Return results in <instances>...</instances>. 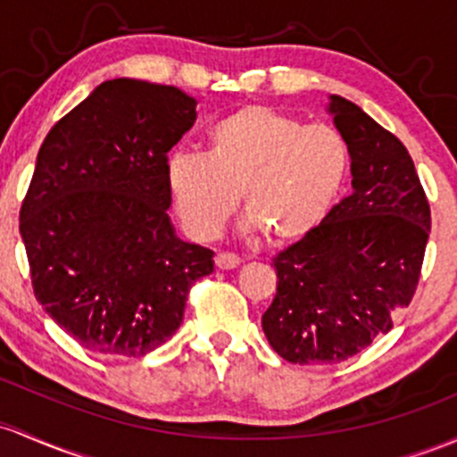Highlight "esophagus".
Listing matches in <instances>:
<instances>
[{
	"instance_id": "34e87169",
	"label": "esophagus",
	"mask_w": 457,
	"mask_h": 457,
	"mask_svg": "<svg viewBox=\"0 0 457 457\" xmlns=\"http://www.w3.org/2000/svg\"><path fill=\"white\" fill-rule=\"evenodd\" d=\"M214 264H217V269L220 270H232L240 264V258L234 253H217L214 255Z\"/></svg>"
}]
</instances>
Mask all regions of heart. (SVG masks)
I'll return each instance as SVG.
<instances>
[{
  "mask_svg": "<svg viewBox=\"0 0 457 457\" xmlns=\"http://www.w3.org/2000/svg\"><path fill=\"white\" fill-rule=\"evenodd\" d=\"M205 155L173 154L167 188L184 229L217 237L237 210L275 247L302 243L325 223L349 171V145L332 125H303L270 106H243L219 119Z\"/></svg>",
  "mask_w": 457,
  "mask_h": 457,
  "instance_id": "heart-1",
  "label": "heart"
}]
</instances>
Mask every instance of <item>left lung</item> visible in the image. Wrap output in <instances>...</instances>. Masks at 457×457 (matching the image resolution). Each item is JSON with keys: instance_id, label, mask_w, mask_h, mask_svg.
Returning a JSON list of instances; mask_svg holds the SVG:
<instances>
[{"instance_id": "1", "label": "left lung", "mask_w": 457, "mask_h": 457, "mask_svg": "<svg viewBox=\"0 0 457 457\" xmlns=\"http://www.w3.org/2000/svg\"><path fill=\"white\" fill-rule=\"evenodd\" d=\"M328 114L349 145L351 195L273 260L269 345L295 364H338L390 332L419 284L429 204L403 143L340 95Z\"/></svg>"}]
</instances>
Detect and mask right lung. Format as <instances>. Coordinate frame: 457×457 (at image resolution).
Instances as JSON below:
<instances>
[{
	"instance_id": "add662e5",
	"label": "right lung",
	"mask_w": 457,
	"mask_h": 457,
	"mask_svg": "<svg viewBox=\"0 0 457 457\" xmlns=\"http://www.w3.org/2000/svg\"><path fill=\"white\" fill-rule=\"evenodd\" d=\"M184 90L117 78L49 129L19 214L34 295L84 349L138 358L182 325L210 249L175 234L164 167L193 128Z\"/></svg>"
}]
</instances>
